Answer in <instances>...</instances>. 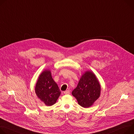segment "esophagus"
Returning <instances> with one entry per match:
<instances>
[{
  "instance_id": "34e87169",
  "label": "esophagus",
  "mask_w": 134,
  "mask_h": 134,
  "mask_svg": "<svg viewBox=\"0 0 134 134\" xmlns=\"http://www.w3.org/2000/svg\"><path fill=\"white\" fill-rule=\"evenodd\" d=\"M64 94H69L70 93V91L69 90H66L65 91H64Z\"/></svg>"
}]
</instances>
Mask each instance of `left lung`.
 <instances>
[{"label":"left lung","mask_w":134,"mask_h":134,"mask_svg":"<svg viewBox=\"0 0 134 134\" xmlns=\"http://www.w3.org/2000/svg\"><path fill=\"white\" fill-rule=\"evenodd\" d=\"M101 87L94 73L86 71L81 76L77 87L72 91V95L83 107L91 106L100 95Z\"/></svg>","instance_id":"8db88e82"}]
</instances>
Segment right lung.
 <instances>
[{"label": "right lung", "instance_id": "obj_1", "mask_svg": "<svg viewBox=\"0 0 134 134\" xmlns=\"http://www.w3.org/2000/svg\"><path fill=\"white\" fill-rule=\"evenodd\" d=\"M35 93L46 106H52L56 103L61 91L53 80L50 70H45L39 76L36 84Z\"/></svg>", "mask_w": 134, "mask_h": 134}]
</instances>
